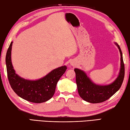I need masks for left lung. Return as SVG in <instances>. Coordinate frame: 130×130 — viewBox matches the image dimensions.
<instances>
[{
	"label": "left lung",
	"mask_w": 130,
	"mask_h": 130,
	"mask_svg": "<svg viewBox=\"0 0 130 130\" xmlns=\"http://www.w3.org/2000/svg\"><path fill=\"white\" fill-rule=\"evenodd\" d=\"M116 45L118 46L120 53L121 67L118 78L111 84L104 86L96 85L92 82L83 71L77 68L74 69L78 94L86 102L91 103L105 102L113 96L122 86L124 77V64L120 46L117 43Z\"/></svg>",
	"instance_id": "left-lung-1"
}]
</instances>
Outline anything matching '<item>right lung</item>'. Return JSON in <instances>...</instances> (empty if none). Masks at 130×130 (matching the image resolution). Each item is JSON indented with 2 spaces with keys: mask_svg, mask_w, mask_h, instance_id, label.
<instances>
[{
  "mask_svg": "<svg viewBox=\"0 0 130 130\" xmlns=\"http://www.w3.org/2000/svg\"><path fill=\"white\" fill-rule=\"evenodd\" d=\"M12 42L10 45L6 57L8 81L11 87L21 98L30 102H45L53 96L57 82L65 73L67 68L62 66L53 70L46 76L38 80H25L15 73L11 63Z\"/></svg>",
  "mask_w": 130,
  "mask_h": 130,
  "instance_id": "1",
  "label": "right lung"
}]
</instances>
